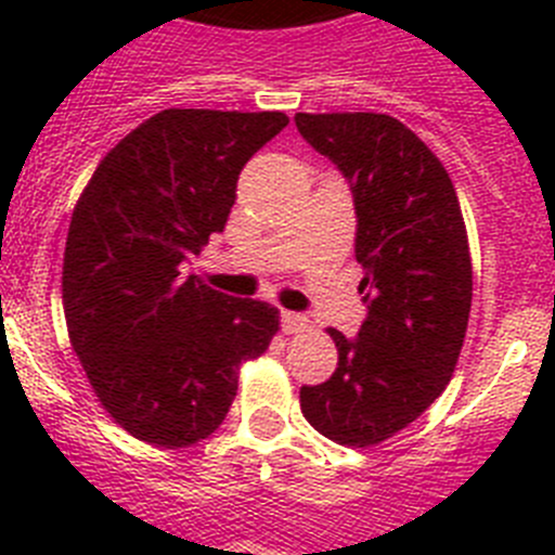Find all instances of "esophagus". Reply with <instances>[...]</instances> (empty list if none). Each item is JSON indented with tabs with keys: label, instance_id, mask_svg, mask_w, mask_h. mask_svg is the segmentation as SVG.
I'll return each mask as SVG.
<instances>
[{
	"label": "esophagus",
	"instance_id": "34e87169",
	"mask_svg": "<svg viewBox=\"0 0 555 555\" xmlns=\"http://www.w3.org/2000/svg\"><path fill=\"white\" fill-rule=\"evenodd\" d=\"M306 317L297 311H281V327L286 333H300L306 327Z\"/></svg>",
	"mask_w": 555,
	"mask_h": 555
}]
</instances>
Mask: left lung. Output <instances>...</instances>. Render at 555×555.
Wrapping results in <instances>:
<instances>
[{"mask_svg": "<svg viewBox=\"0 0 555 555\" xmlns=\"http://www.w3.org/2000/svg\"><path fill=\"white\" fill-rule=\"evenodd\" d=\"M297 130L347 180L366 320L331 327L338 366L302 386V416L347 448L411 425L442 395L473 302V263L459 197L434 152L386 113H297Z\"/></svg>", "mask_w": 555, "mask_h": 555, "instance_id": "obj_1", "label": "left lung"}]
</instances>
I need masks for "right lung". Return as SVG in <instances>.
<instances>
[{
  "mask_svg": "<svg viewBox=\"0 0 555 555\" xmlns=\"http://www.w3.org/2000/svg\"><path fill=\"white\" fill-rule=\"evenodd\" d=\"M286 125L278 111H160L82 191L63 255L68 338L100 403L141 442L214 434L238 366L278 333V308L205 286L185 263L222 233L244 164Z\"/></svg>",
  "mask_w": 555,
  "mask_h": 555,
  "instance_id": "1",
  "label": "right lung"
}]
</instances>
